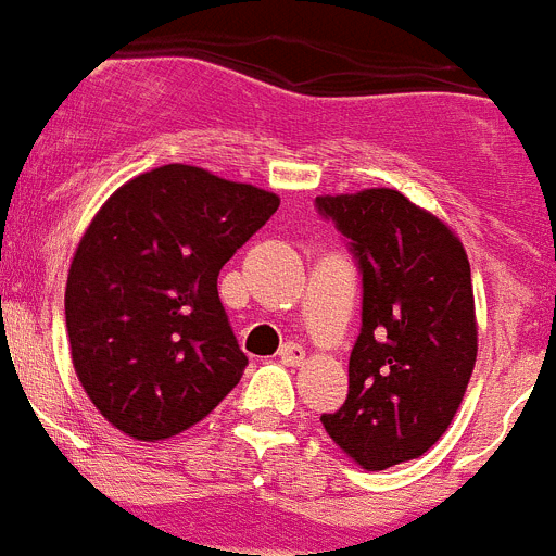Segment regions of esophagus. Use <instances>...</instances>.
<instances>
[{
    "instance_id": "esophagus-1",
    "label": "esophagus",
    "mask_w": 556,
    "mask_h": 556,
    "mask_svg": "<svg viewBox=\"0 0 556 556\" xmlns=\"http://www.w3.org/2000/svg\"><path fill=\"white\" fill-rule=\"evenodd\" d=\"M278 358L287 366H300L305 361V350L300 348V344H294V341H287V344L278 350Z\"/></svg>"
}]
</instances>
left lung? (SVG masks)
I'll use <instances>...</instances> for the list:
<instances>
[{"instance_id":"8db88e82","label":"left lung","mask_w":556,"mask_h":556,"mask_svg":"<svg viewBox=\"0 0 556 556\" xmlns=\"http://www.w3.org/2000/svg\"><path fill=\"white\" fill-rule=\"evenodd\" d=\"M361 269L350 391L323 425L358 466L421 457L455 419L477 361L471 267L446 223L389 187L319 195Z\"/></svg>"}]
</instances>
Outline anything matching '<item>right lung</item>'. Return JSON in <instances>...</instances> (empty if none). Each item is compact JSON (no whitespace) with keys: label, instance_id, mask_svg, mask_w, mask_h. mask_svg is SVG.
Here are the masks:
<instances>
[{"label":"right lung","instance_id":"1","mask_svg":"<svg viewBox=\"0 0 556 556\" xmlns=\"http://www.w3.org/2000/svg\"><path fill=\"white\" fill-rule=\"evenodd\" d=\"M278 203L192 165L154 167L106 198L71 262L65 328L76 378L112 427L165 441L239 383L248 355L217 275Z\"/></svg>","mask_w":556,"mask_h":556}]
</instances>
